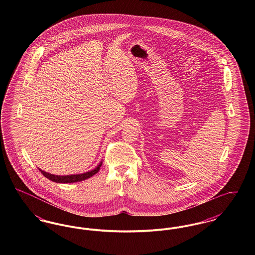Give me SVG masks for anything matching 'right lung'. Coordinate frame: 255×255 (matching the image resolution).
I'll use <instances>...</instances> for the list:
<instances>
[{
    "label": "right lung",
    "mask_w": 255,
    "mask_h": 255,
    "mask_svg": "<svg viewBox=\"0 0 255 255\" xmlns=\"http://www.w3.org/2000/svg\"><path fill=\"white\" fill-rule=\"evenodd\" d=\"M102 165V161L99 162V164L97 165L95 169L90 170L85 173H81V174H73V175H65V176H61V175H53V174H49L48 172H45L43 170L39 169L41 171V173L48 178L50 181L54 182H59V183H72V182H81V181H85L87 179L93 177L94 175H96L97 172L100 169Z\"/></svg>",
    "instance_id": "obj_1"
}]
</instances>
